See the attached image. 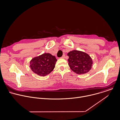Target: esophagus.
Listing matches in <instances>:
<instances>
[{
	"instance_id": "34e87169",
	"label": "esophagus",
	"mask_w": 120,
	"mask_h": 120,
	"mask_svg": "<svg viewBox=\"0 0 120 120\" xmlns=\"http://www.w3.org/2000/svg\"><path fill=\"white\" fill-rule=\"evenodd\" d=\"M65 55H63V56L61 57V58H62V59H64V58H65Z\"/></svg>"
}]
</instances>
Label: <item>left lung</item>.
<instances>
[{
	"mask_svg": "<svg viewBox=\"0 0 120 120\" xmlns=\"http://www.w3.org/2000/svg\"><path fill=\"white\" fill-rule=\"evenodd\" d=\"M67 56L69 57V66L73 72L77 74H84L91 70L93 62L87 53L73 50L68 53Z\"/></svg>",
	"mask_w": 120,
	"mask_h": 120,
	"instance_id": "8db88e82",
	"label": "left lung"
}]
</instances>
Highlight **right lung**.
Masks as SVG:
<instances>
[{
    "mask_svg": "<svg viewBox=\"0 0 120 120\" xmlns=\"http://www.w3.org/2000/svg\"><path fill=\"white\" fill-rule=\"evenodd\" d=\"M56 61L57 59L54 56L45 53L33 57L30 62V67L34 73L45 76L53 71Z\"/></svg>",
    "mask_w": 120,
    "mask_h": 120,
    "instance_id": "add662e5",
    "label": "right lung"
}]
</instances>
